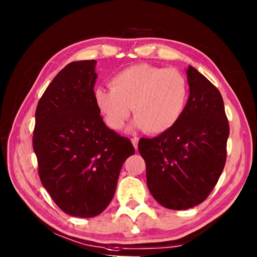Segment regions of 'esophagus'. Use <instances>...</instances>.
Masks as SVG:
<instances>
[{"label": "esophagus", "instance_id": "obj_1", "mask_svg": "<svg viewBox=\"0 0 257 257\" xmlns=\"http://www.w3.org/2000/svg\"><path fill=\"white\" fill-rule=\"evenodd\" d=\"M132 143H133V145L135 147V150H137L138 149V138L137 137H133L132 138Z\"/></svg>", "mask_w": 257, "mask_h": 257}]
</instances>
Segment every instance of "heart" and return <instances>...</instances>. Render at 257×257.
Listing matches in <instances>:
<instances>
[{
    "instance_id": "obj_1",
    "label": "heart",
    "mask_w": 257,
    "mask_h": 257,
    "mask_svg": "<svg viewBox=\"0 0 257 257\" xmlns=\"http://www.w3.org/2000/svg\"><path fill=\"white\" fill-rule=\"evenodd\" d=\"M110 87L95 89L94 99L114 130L123 128L132 107L135 127L151 135L165 133L179 121L188 101L187 79L176 69L136 64L116 73Z\"/></svg>"
}]
</instances>
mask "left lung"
I'll list each match as a JSON object with an SVG mask.
<instances>
[{
    "mask_svg": "<svg viewBox=\"0 0 257 257\" xmlns=\"http://www.w3.org/2000/svg\"><path fill=\"white\" fill-rule=\"evenodd\" d=\"M189 97L168 132L141 138L147 187L161 205L187 210L205 201L223 171L229 122L222 96L194 67L187 69Z\"/></svg>",
    "mask_w": 257,
    "mask_h": 257,
    "instance_id": "1",
    "label": "left lung"
}]
</instances>
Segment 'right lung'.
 Instances as JSON below:
<instances>
[{"mask_svg":"<svg viewBox=\"0 0 257 257\" xmlns=\"http://www.w3.org/2000/svg\"><path fill=\"white\" fill-rule=\"evenodd\" d=\"M95 60L64 67L37 104L33 149L44 188L64 213L93 217L107 207L124 161L135 154L129 138L107 128L94 99Z\"/></svg>","mask_w":257,"mask_h":257,"instance_id":"obj_1","label":"right lung"}]
</instances>
